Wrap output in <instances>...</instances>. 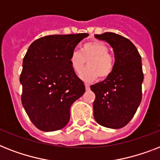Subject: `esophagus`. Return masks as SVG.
Segmentation results:
<instances>
[{"mask_svg":"<svg viewBox=\"0 0 160 160\" xmlns=\"http://www.w3.org/2000/svg\"><path fill=\"white\" fill-rule=\"evenodd\" d=\"M85 89H86V90H90V85H89V84H87V83H85Z\"/></svg>","mask_w":160,"mask_h":160,"instance_id":"1","label":"esophagus"}]
</instances>
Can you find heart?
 Segmentation results:
<instances>
[{
  "mask_svg": "<svg viewBox=\"0 0 160 160\" xmlns=\"http://www.w3.org/2000/svg\"><path fill=\"white\" fill-rule=\"evenodd\" d=\"M80 78L85 81H92L99 76L104 80L111 75L114 69V58L109 53L108 46L100 41L85 43L80 51L74 50L70 53V64L75 74L79 75L85 68Z\"/></svg>",
  "mask_w": 160,
  "mask_h": 160,
  "instance_id": "obj_1",
  "label": "heart"
}]
</instances>
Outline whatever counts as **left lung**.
<instances>
[{
	"instance_id": "1",
	"label": "left lung",
	"mask_w": 160,
	"mask_h": 160,
	"mask_svg": "<svg viewBox=\"0 0 160 160\" xmlns=\"http://www.w3.org/2000/svg\"><path fill=\"white\" fill-rule=\"evenodd\" d=\"M95 36L112 46L115 61L111 75L90 86L95 95L94 117L102 126L119 129L131 120L141 102V56L134 44L120 35L105 32Z\"/></svg>"
}]
</instances>
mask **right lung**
<instances>
[{
    "label": "right lung",
    "mask_w": 160,
    "mask_h": 160,
    "mask_svg": "<svg viewBox=\"0 0 160 160\" xmlns=\"http://www.w3.org/2000/svg\"><path fill=\"white\" fill-rule=\"evenodd\" d=\"M87 33L51 35L29 47L20 76L21 103L37 129L55 131L70 120V106L85 93L70 64V53Z\"/></svg>",
    "instance_id": "obj_1"
}]
</instances>
